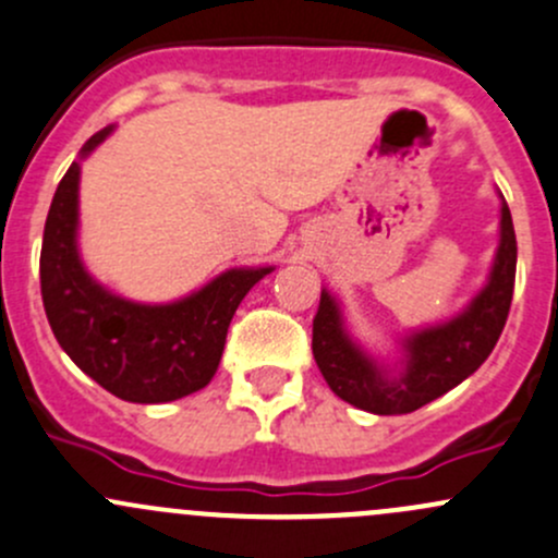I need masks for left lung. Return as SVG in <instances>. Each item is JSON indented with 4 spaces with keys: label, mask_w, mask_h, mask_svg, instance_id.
Here are the masks:
<instances>
[{
    "label": "left lung",
    "mask_w": 558,
    "mask_h": 558,
    "mask_svg": "<svg viewBox=\"0 0 558 558\" xmlns=\"http://www.w3.org/2000/svg\"><path fill=\"white\" fill-rule=\"evenodd\" d=\"M515 253L513 218L499 194V243L483 289L448 320L397 337V356L391 359L369 353L348 329L340 300L320 289L313 356L331 391L367 413L404 415L470 378L494 351L508 320Z\"/></svg>",
    "instance_id": "8db88e82"
}]
</instances>
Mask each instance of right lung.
Listing matches in <instances>:
<instances>
[{
  "mask_svg": "<svg viewBox=\"0 0 558 558\" xmlns=\"http://www.w3.org/2000/svg\"><path fill=\"white\" fill-rule=\"evenodd\" d=\"M112 129L88 137L50 202L39 253L43 305L59 345L88 378L123 402H172L210 384L234 311L275 267H232L159 305L126 300L99 283L77 245L81 165Z\"/></svg>",
  "mask_w": 558,
  "mask_h": 558,
  "instance_id": "right-lung-1",
  "label": "right lung"
}]
</instances>
